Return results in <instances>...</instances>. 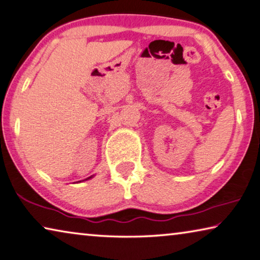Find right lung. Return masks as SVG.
Returning a JSON list of instances; mask_svg holds the SVG:
<instances>
[{
  "mask_svg": "<svg viewBox=\"0 0 260 260\" xmlns=\"http://www.w3.org/2000/svg\"><path fill=\"white\" fill-rule=\"evenodd\" d=\"M90 178H92V176H91V177H89V178H86V179H90ZM86 179H85V180H86Z\"/></svg>",
  "mask_w": 260,
  "mask_h": 260,
  "instance_id": "right-lung-1",
  "label": "right lung"
}]
</instances>
